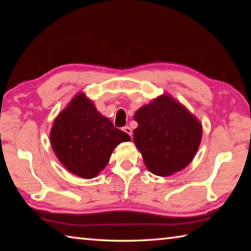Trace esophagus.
I'll return each instance as SVG.
<instances>
[{
  "label": "esophagus",
  "mask_w": 251,
  "mask_h": 251,
  "mask_svg": "<svg viewBox=\"0 0 251 251\" xmlns=\"http://www.w3.org/2000/svg\"><path fill=\"white\" fill-rule=\"evenodd\" d=\"M123 130H124L126 134H128L129 136L133 135V130H131V128H130L129 126H125V127H123Z\"/></svg>",
  "instance_id": "esophagus-1"
}]
</instances>
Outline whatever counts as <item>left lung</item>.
<instances>
[{
  "label": "left lung",
  "mask_w": 251,
  "mask_h": 251,
  "mask_svg": "<svg viewBox=\"0 0 251 251\" xmlns=\"http://www.w3.org/2000/svg\"><path fill=\"white\" fill-rule=\"evenodd\" d=\"M134 144L148 171L171 176L192 163L201 142L198 118L167 93L136 110Z\"/></svg>",
  "instance_id": "obj_1"
}]
</instances>
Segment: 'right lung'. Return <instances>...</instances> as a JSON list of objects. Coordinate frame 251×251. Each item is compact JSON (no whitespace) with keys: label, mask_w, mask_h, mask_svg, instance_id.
<instances>
[{"label":"right lung","mask_w":251,"mask_h":251,"mask_svg":"<svg viewBox=\"0 0 251 251\" xmlns=\"http://www.w3.org/2000/svg\"><path fill=\"white\" fill-rule=\"evenodd\" d=\"M50 141L67 171L92 179L106 167L115 147L129 142L130 137L114 127L96 109L93 100L79 92L54 120Z\"/></svg>","instance_id":"right-lung-1"}]
</instances>
